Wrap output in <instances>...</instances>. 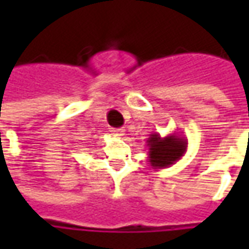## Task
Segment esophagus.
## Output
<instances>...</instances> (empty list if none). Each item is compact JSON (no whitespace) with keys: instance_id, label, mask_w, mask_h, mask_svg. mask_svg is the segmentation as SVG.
Segmentation results:
<instances>
[{"instance_id":"obj_1","label":"esophagus","mask_w":249,"mask_h":249,"mask_svg":"<svg viewBox=\"0 0 249 249\" xmlns=\"http://www.w3.org/2000/svg\"><path fill=\"white\" fill-rule=\"evenodd\" d=\"M112 133L114 136H117V137H123L125 135V130L124 129H113L112 130Z\"/></svg>"}]
</instances>
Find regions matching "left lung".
<instances>
[{
    "label": "left lung",
    "instance_id": "obj_1",
    "mask_svg": "<svg viewBox=\"0 0 249 249\" xmlns=\"http://www.w3.org/2000/svg\"><path fill=\"white\" fill-rule=\"evenodd\" d=\"M148 146V159L153 168H167L181 159L188 148V140L178 133L161 137L153 132L146 140Z\"/></svg>",
    "mask_w": 249,
    "mask_h": 249
}]
</instances>
